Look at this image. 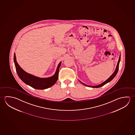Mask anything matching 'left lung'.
<instances>
[{
	"label": "left lung",
	"mask_w": 135,
	"mask_h": 135,
	"mask_svg": "<svg viewBox=\"0 0 135 135\" xmlns=\"http://www.w3.org/2000/svg\"><path fill=\"white\" fill-rule=\"evenodd\" d=\"M120 60V54L119 55V60H118V63H117V65L116 68V69H115V70L114 72H113V73L112 74V75H111V76H110V78H109L108 79L106 80L105 81H104V82H103V83L101 84L97 85H95V86H90V85H85V84L84 83L81 82L79 80V82H80L81 83H82V84H83V85H85L86 86H88V87H92V88H99V87L103 86L104 85H105V84H106L110 82V81H112V79L114 78L115 76L118 73V70H119V64Z\"/></svg>",
	"instance_id": "obj_1"
}]
</instances>
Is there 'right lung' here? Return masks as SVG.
Returning a JSON list of instances; mask_svg holds the SVG:
<instances>
[{
  "mask_svg": "<svg viewBox=\"0 0 135 135\" xmlns=\"http://www.w3.org/2000/svg\"><path fill=\"white\" fill-rule=\"evenodd\" d=\"M14 61L16 71L19 77L26 85L34 89L42 90L52 86L57 81L59 78V69L61 64L60 62L54 75L47 78H40L28 73L21 68L16 61V56L14 53Z\"/></svg>",
  "mask_w": 135,
  "mask_h": 135,
  "instance_id": "1",
  "label": "right lung"
}]
</instances>
